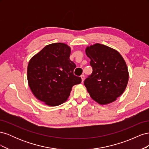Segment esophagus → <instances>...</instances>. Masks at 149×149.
I'll return each instance as SVG.
<instances>
[{"label": "esophagus", "mask_w": 149, "mask_h": 149, "mask_svg": "<svg viewBox=\"0 0 149 149\" xmlns=\"http://www.w3.org/2000/svg\"><path fill=\"white\" fill-rule=\"evenodd\" d=\"M81 82H82V83H83L84 80V74H83V75L81 76Z\"/></svg>", "instance_id": "34e87169"}]
</instances>
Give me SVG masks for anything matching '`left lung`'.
Returning a JSON list of instances; mask_svg holds the SVG:
<instances>
[{
  "mask_svg": "<svg viewBox=\"0 0 149 149\" xmlns=\"http://www.w3.org/2000/svg\"><path fill=\"white\" fill-rule=\"evenodd\" d=\"M93 73L84 84L94 101L101 105L115 101L127 87L129 71L123 57L115 49L100 43L85 49Z\"/></svg>",
  "mask_w": 149,
  "mask_h": 149,
  "instance_id": "obj_1",
  "label": "left lung"
}]
</instances>
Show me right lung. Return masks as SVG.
Here are the masks:
<instances>
[{"label":"right lung","instance_id":"add662e5","mask_svg":"<svg viewBox=\"0 0 149 149\" xmlns=\"http://www.w3.org/2000/svg\"><path fill=\"white\" fill-rule=\"evenodd\" d=\"M71 48L63 43L45 47L30 60L29 86L35 97L49 106L61 104L70 95L72 87L81 78L73 74L76 65L70 59Z\"/></svg>","mask_w":149,"mask_h":149}]
</instances>
